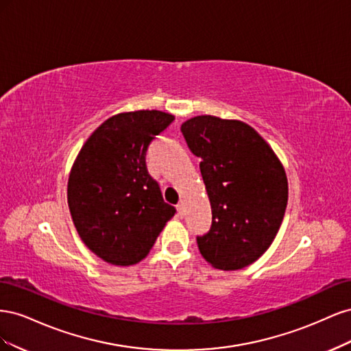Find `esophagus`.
Returning <instances> with one entry per match:
<instances>
[{"instance_id": "esophagus-1", "label": "esophagus", "mask_w": 351, "mask_h": 351, "mask_svg": "<svg viewBox=\"0 0 351 351\" xmlns=\"http://www.w3.org/2000/svg\"><path fill=\"white\" fill-rule=\"evenodd\" d=\"M177 210H178L180 217H183V215H184V210H186V200H184V199H182V200L178 202V205H177Z\"/></svg>"}]
</instances>
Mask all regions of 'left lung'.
Returning a JSON list of instances; mask_svg holds the SVG:
<instances>
[{"label": "left lung", "mask_w": 351, "mask_h": 351, "mask_svg": "<svg viewBox=\"0 0 351 351\" xmlns=\"http://www.w3.org/2000/svg\"><path fill=\"white\" fill-rule=\"evenodd\" d=\"M199 164L212 209V226L197 237L214 268L241 269L268 250L289 200L285 169L263 137L240 120L197 115L182 124Z\"/></svg>", "instance_id": "8db88e82"}]
</instances>
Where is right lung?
<instances>
[{"label":"right lung","instance_id":"obj_1","mask_svg":"<svg viewBox=\"0 0 351 351\" xmlns=\"http://www.w3.org/2000/svg\"><path fill=\"white\" fill-rule=\"evenodd\" d=\"M174 115L141 110L105 120L84 142L69 184V209L82 241L111 265L130 267L152 249L176 214L147 173L145 156Z\"/></svg>","mask_w":351,"mask_h":351}]
</instances>
